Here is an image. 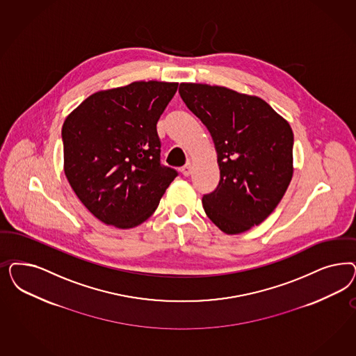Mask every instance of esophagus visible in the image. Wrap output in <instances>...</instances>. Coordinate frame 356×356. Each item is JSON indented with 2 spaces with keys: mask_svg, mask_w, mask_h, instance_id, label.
I'll return each instance as SVG.
<instances>
[{
  "mask_svg": "<svg viewBox=\"0 0 356 356\" xmlns=\"http://www.w3.org/2000/svg\"><path fill=\"white\" fill-rule=\"evenodd\" d=\"M191 170H193V165H191V162H187L184 168L181 169V172L184 174V177H188L191 174Z\"/></svg>",
  "mask_w": 356,
  "mask_h": 356,
  "instance_id": "obj_1",
  "label": "esophagus"
}]
</instances>
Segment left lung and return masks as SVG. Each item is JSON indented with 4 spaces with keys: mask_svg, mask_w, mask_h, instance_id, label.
<instances>
[{
    "mask_svg": "<svg viewBox=\"0 0 356 356\" xmlns=\"http://www.w3.org/2000/svg\"><path fill=\"white\" fill-rule=\"evenodd\" d=\"M179 94L218 153V188L202 200L207 216L227 234L252 229L273 213L292 179V128L257 95L194 82H182Z\"/></svg>",
    "mask_w": 356,
    "mask_h": 356,
    "instance_id": "obj_1",
    "label": "left lung"
}]
</instances>
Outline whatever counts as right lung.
<instances>
[{
  "label": "right lung",
  "instance_id": "obj_1",
  "mask_svg": "<svg viewBox=\"0 0 356 356\" xmlns=\"http://www.w3.org/2000/svg\"><path fill=\"white\" fill-rule=\"evenodd\" d=\"M178 82L135 81L89 95L67 116L64 172L90 213L131 229L159 207L177 172L160 165L157 122Z\"/></svg>",
  "mask_w": 356,
  "mask_h": 356
}]
</instances>
